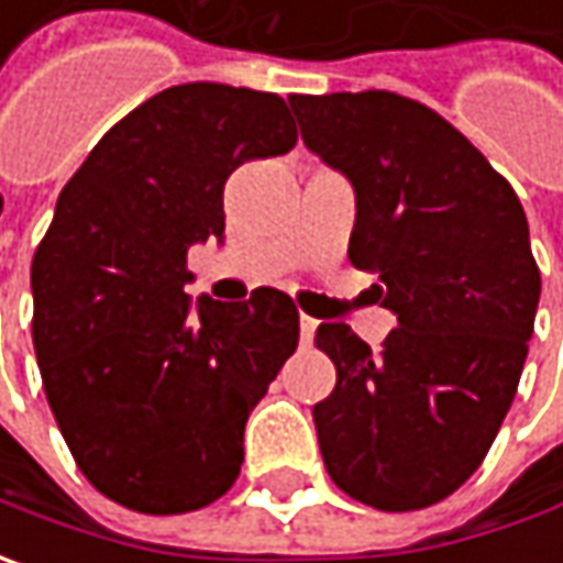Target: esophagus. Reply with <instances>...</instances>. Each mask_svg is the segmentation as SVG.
<instances>
[{
  "mask_svg": "<svg viewBox=\"0 0 563 563\" xmlns=\"http://www.w3.org/2000/svg\"><path fill=\"white\" fill-rule=\"evenodd\" d=\"M316 325H319V322H316L313 316L300 313V341H303V344H310V341H313Z\"/></svg>",
  "mask_w": 563,
  "mask_h": 563,
  "instance_id": "obj_1",
  "label": "esophagus"
}]
</instances>
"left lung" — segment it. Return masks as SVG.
<instances>
[{
    "label": "left lung",
    "instance_id": "obj_1",
    "mask_svg": "<svg viewBox=\"0 0 563 563\" xmlns=\"http://www.w3.org/2000/svg\"><path fill=\"white\" fill-rule=\"evenodd\" d=\"M300 137L357 197L351 263L398 329L373 351L344 322L316 347L338 369L313 407L322 461L376 510L448 498L495 442L523 360L542 278L514 187L448 121L388 90L288 97Z\"/></svg>",
    "mask_w": 563,
    "mask_h": 563
}]
</instances>
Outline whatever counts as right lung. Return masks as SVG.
<instances>
[{"label": "right lung", "instance_id": "add662e5", "mask_svg": "<svg viewBox=\"0 0 563 563\" xmlns=\"http://www.w3.org/2000/svg\"><path fill=\"white\" fill-rule=\"evenodd\" d=\"M294 143L278 93L178 84L109 128L58 194L31 266L33 351L75 464L124 508H206L241 473L300 316L275 288L190 303L187 250L222 244L228 175Z\"/></svg>", "mask_w": 563, "mask_h": 563}]
</instances>
